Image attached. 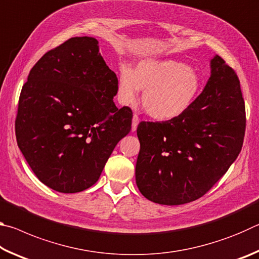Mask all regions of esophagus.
<instances>
[{
	"label": "esophagus",
	"instance_id": "esophagus-1",
	"mask_svg": "<svg viewBox=\"0 0 259 259\" xmlns=\"http://www.w3.org/2000/svg\"><path fill=\"white\" fill-rule=\"evenodd\" d=\"M139 123V117L137 114H134L133 116V124H131V130H133V133H135L136 130H137V126Z\"/></svg>",
	"mask_w": 259,
	"mask_h": 259
}]
</instances>
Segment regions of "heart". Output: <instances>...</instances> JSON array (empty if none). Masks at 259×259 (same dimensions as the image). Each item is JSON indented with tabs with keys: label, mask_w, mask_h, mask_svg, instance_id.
Returning <instances> with one entry per match:
<instances>
[{
	"label": "heart",
	"mask_w": 259,
	"mask_h": 259,
	"mask_svg": "<svg viewBox=\"0 0 259 259\" xmlns=\"http://www.w3.org/2000/svg\"><path fill=\"white\" fill-rule=\"evenodd\" d=\"M139 90L144 91L143 107L157 121L182 116L198 98L201 80L194 69L174 59H145L133 71L120 68L119 97L122 104H133Z\"/></svg>",
	"instance_id": "b5f03b06"
}]
</instances>
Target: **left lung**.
Returning a JSON list of instances; mask_svg holds the SVG:
<instances>
[{
	"mask_svg": "<svg viewBox=\"0 0 259 259\" xmlns=\"http://www.w3.org/2000/svg\"><path fill=\"white\" fill-rule=\"evenodd\" d=\"M187 112L175 120L142 122L136 184L153 202L178 205L204 195L241 152L245 108L235 72L219 56Z\"/></svg>",
	"mask_w": 259,
	"mask_h": 259,
	"instance_id": "1",
	"label": "left lung"
}]
</instances>
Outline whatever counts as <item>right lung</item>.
Instances as JSON below:
<instances>
[{
	"label": "right lung",
	"instance_id": "right-lung-1",
	"mask_svg": "<svg viewBox=\"0 0 259 259\" xmlns=\"http://www.w3.org/2000/svg\"><path fill=\"white\" fill-rule=\"evenodd\" d=\"M117 84L94 37L69 38L30 69L19 97L16 137L45 185L77 193L98 181L131 130V109L113 102Z\"/></svg>",
	"mask_w": 259,
	"mask_h": 259
}]
</instances>
